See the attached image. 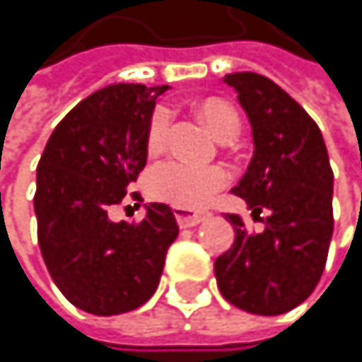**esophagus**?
<instances>
[{"mask_svg":"<svg viewBox=\"0 0 362 362\" xmlns=\"http://www.w3.org/2000/svg\"><path fill=\"white\" fill-rule=\"evenodd\" d=\"M176 220L180 224V228H188V226H197L201 224L207 216L205 214H197V211H190V209H184V207H176Z\"/></svg>","mask_w":362,"mask_h":362,"instance_id":"esophagus-1","label":"esophagus"}]
</instances>
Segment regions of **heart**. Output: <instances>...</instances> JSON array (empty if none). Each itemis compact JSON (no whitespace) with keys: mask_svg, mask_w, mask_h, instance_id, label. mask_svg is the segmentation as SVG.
<instances>
[{"mask_svg":"<svg viewBox=\"0 0 362 362\" xmlns=\"http://www.w3.org/2000/svg\"><path fill=\"white\" fill-rule=\"evenodd\" d=\"M201 117L209 125V129L224 142L233 140L239 134L241 117L237 109L222 100V98H207L199 107ZM172 115L165 107L155 109L151 115L148 132H146V146L148 151H159L165 144L168 129H170ZM230 180L228 172L224 168H199L182 161H161L155 168H151L146 176L148 192L174 207H188L197 209L209 203V199L224 188Z\"/></svg>","mask_w":362,"mask_h":362,"instance_id":"1","label":"heart"}]
</instances>
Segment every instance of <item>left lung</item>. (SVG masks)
Returning <instances> with one entry per match:
<instances>
[{
    "label": "left lung",
    "instance_id": "8db88e82",
    "mask_svg": "<svg viewBox=\"0 0 362 362\" xmlns=\"http://www.w3.org/2000/svg\"><path fill=\"white\" fill-rule=\"evenodd\" d=\"M253 127V159L233 194L252 216L268 211L264 233H250L237 214L235 243L216 257L220 293L253 315H283L302 304L321 281L333 235V172L315 119L272 79L226 75Z\"/></svg>",
    "mask_w": 362,
    "mask_h": 362
}]
</instances>
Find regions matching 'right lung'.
<instances>
[{
  "label": "right lung",
  "mask_w": 362,
  "mask_h": 362,
  "mask_svg": "<svg viewBox=\"0 0 362 362\" xmlns=\"http://www.w3.org/2000/svg\"><path fill=\"white\" fill-rule=\"evenodd\" d=\"M165 90L117 83L94 92L56 125L37 165V239L47 272L73 306L98 317L142 306L178 237L165 203H151L140 222L109 218L146 165L151 115Z\"/></svg>",
  "instance_id": "add662e5"
}]
</instances>
